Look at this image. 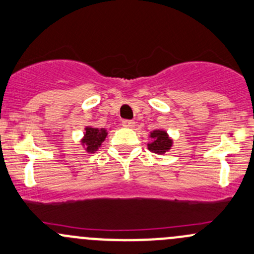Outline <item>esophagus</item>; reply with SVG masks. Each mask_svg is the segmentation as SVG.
Here are the masks:
<instances>
[{
    "mask_svg": "<svg viewBox=\"0 0 254 254\" xmlns=\"http://www.w3.org/2000/svg\"><path fill=\"white\" fill-rule=\"evenodd\" d=\"M122 125H123V127H132L135 125V123L132 122V120L125 119V120H123V122H122Z\"/></svg>",
    "mask_w": 254,
    "mask_h": 254,
    "instance_id": "obj_1",
    "label": "esophagus"
}]
</instances>
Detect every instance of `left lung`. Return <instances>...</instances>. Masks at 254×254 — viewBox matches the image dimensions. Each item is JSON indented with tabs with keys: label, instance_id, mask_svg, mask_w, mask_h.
<instances>
[{
	"label": "left lung",
	"instance_id": "1",
	"mask_svg": "<svg viewBox=\"0 0 254 254\" xmlns=\"http://www.w3.org/2000/svg\"><path fill=\"white\" fill-rule=\"evenodd\" d=\"M151 137L153 138V141L148 143V149L153 153L163 154L172 147V140L168 137L165 131L154 130L153 132H151Z\"/></svg>",
	"mask_w": 254,
	"mask_h": 254
}]
</instances>
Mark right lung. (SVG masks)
Wrapping results in <instances>:
<instances>
[{"label":"right lung","mask_w":254,"mask_h":254,"mask_svg":"<svg viewBox=\"0 0 254 254\" xmlns=\"http://www.w3.org/2000/svg\"><path fill=\"white\" fill-rule=\"evenodd\" d=\"M84 138H82V145H85L87 152L97 151L101 143L105 141L107 131L105 129H95V127H86Z\"/></svg>","instance_id":"1"}]
</instances>
